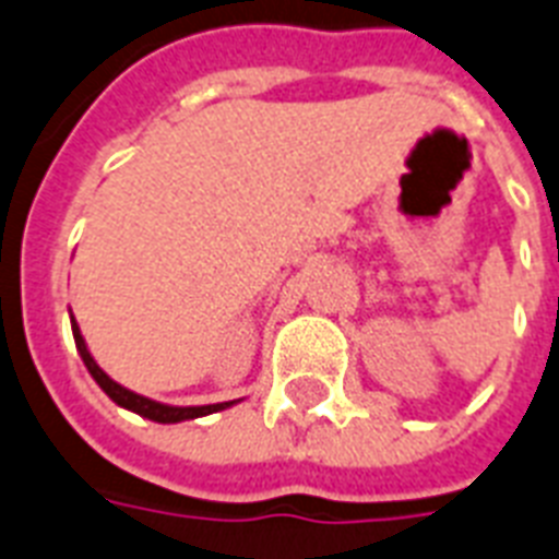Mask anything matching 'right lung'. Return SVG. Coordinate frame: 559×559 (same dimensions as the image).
Listing matches in <instances>:
<instances>
[{
	"label": "right lung",
	"mask_w": 559,
	"mask_h": 559,
	"mask_svg": "<svg viewBox=\"0 0 559 559\" xmlns=\"http://www.w3.org/2000/svg\"><path fill=\"white\" fill-rule=\"evenodd\" d=\"M69 320H72V338H75V347L81 353V361L84 367L90 370V376L95 379V384L102 388L116 405H122V408L133 411V414H140L145 419H154V423H183V419H198V417H206V414H215V411H224L236 405L233 402H215V405H166V402H157V400H148V396H142V393H133L128 388H122L119 382H114L110 376L104 373L102 367L95 365L93 353L86 349V341L81 335V329H78L75 318H72V311H69Z\"/></svg>",
	"instance_id": "add662e5"
}]
</instances>
